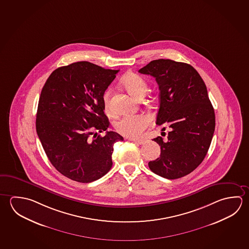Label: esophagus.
<instances>
[{
	"mask_svg": "<svg viewBox=\"0 0 249 249\" xmlns=\"http://www.w3.org/2000/svg\"><path fill=\"white\" fill-rule=\"evenodd\" d=\"M132 142H134L135 143L140 144V145H142V144L145 143V140H131Z\"/></svg>",
	"mask_w": 249,
	"mask_h": 249,
	"instance_id": "esophagus-1",
	"label": "esophagus"
}]
</instances>
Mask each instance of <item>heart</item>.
Returning a JSON list of instances; mask_svg holds the SVG:
<instances>
[{
    "mask_svg": "<svg viewBox=\"0 0 249 249\" xmlns=\"http://www.w3.org/2000/svg\"><path fill=\"white\" fill-rule=\"evenodd\" d=\"M123 88L131 95L138 98L144 96L148 91L146 80L140 75L129 72L123 77L122 80ZM112 88H107L103 94V106L107 113H112L111 108V94ZM150 117L146 114H126L115 123V128L121 135L128 138H139L143 134L144 130L150 125Z\"/></svg>",
    "mask_w": 249,
    "mask_h": 249,
    "instance_id": "1",
    "label": "heart"
}]
</instances>
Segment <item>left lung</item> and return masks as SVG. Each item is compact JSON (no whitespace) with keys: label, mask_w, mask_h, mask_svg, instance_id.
I'll return each mask as SVG.
<instances>
[{"label":"left lung","mask_w":249,"mask_h":249,"mask_svg":"<svg viewBox=\"0 0 249 249\" xmlns=\"http://www.w3.org/2000/svg\"><path fill=\"white\" fill-rule=\"evenodd\" d=\"M139 72L157 80L160 105L156 123L170 127L166 142L161 136L153 139L161 155L148 167L164 178H180L203 161L213 136L215 114L206 86L191 65L170 59L153 60Z\"/></svg>","instance_id":"left-lung-1"}]
</instances>
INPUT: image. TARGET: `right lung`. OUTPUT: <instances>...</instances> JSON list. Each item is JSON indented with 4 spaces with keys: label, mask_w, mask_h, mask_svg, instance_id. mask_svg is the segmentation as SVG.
Listing matches in <instances>:
<instances>
[{
    "label": "right lung",
    "mask_w": 249,
    "mask_h": 249,
    "mask_svg": "<svg viewBox=\"0 0 249 249\" xmlns=\"http://www.w3.org/2000/svg\"><path fill=\"white\" fill-rule=\"evenodd\" d=\"M118 71L76 62L53 71L42 89L36 133L52 164L76 182L91 183L105 176L113 165L114 144L123 141L114 131L103 137L94 133L109 126L103 94Z\"/></svg>",
    "instance_id": "add662e5"
}]
</instances>
